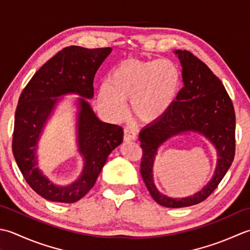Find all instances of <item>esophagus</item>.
<instances>
[{
	"label": "esophagus",
	"instance_id": "1",
	"mask_svg": "<svg viewBox=\"0 0 250 250\" xmlns=\"http://www.w3.org/2000/svg\"><path fill=\"white\" fill-rule=\"evenodd\" d=\"M137 139V134L134 128L131 127H127L124 130V140L125 141H134Z\"/></svg>",
	"mask_w": 250,
	"mask_h": 250
}]
</instances>
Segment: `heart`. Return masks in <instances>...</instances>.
<instances>
[{
  "label": "heart",
  "mask_w": 250,
  "mask_h": 250,
  "mask_svg": "<svg viewBox=\"0 0 250 250\" xmlns=\"http://www.w3.org/2000/svg\"><path fill=\"white\" fill-rule=\"evenodd\" d=\"M181 86L179 68L170 60L122 61L111 70L108 85L99 89V101L109 114L121 118L131 101L136 119L152 123L164 116L175 103Z\"/></svg>",
  "instance_id": "b5f03b06"
}]
</instances>
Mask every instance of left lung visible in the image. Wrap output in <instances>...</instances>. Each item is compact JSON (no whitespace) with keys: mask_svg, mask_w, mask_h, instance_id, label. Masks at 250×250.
<instances>
[{"mask_svg":"<svg viewBox=\"0 0 250 250\" xmlns=\"http://www.w3.org/2000/svg\"><path fill=\"white\" fill-rule=\"evenodd\" d=\"M182 67L183 87L167 113L140 131V172L147 191L160 205L180 208L205 201L230 168L235 154V112L225 86L212 71L188 50H176ZM187 131L203 134L215 146L217 166L211 181L195 195L171 199L156 189L153 164L158 147L174 135Z\"/></svg>","mask_w":250,"mask_h":250,"instance_id":"obj_1","label":"left lung"}]
</instances>
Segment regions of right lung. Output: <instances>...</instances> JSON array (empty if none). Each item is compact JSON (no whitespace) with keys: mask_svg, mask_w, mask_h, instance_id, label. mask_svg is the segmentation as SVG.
Here are the masks:
<instances>
[{"mask_svg":"<svg viewBox=\"0 0 250 250\" xmlns=\"http://www.w3.org/2000/svg\"><path fill=\"white\" fill-rule=\"evenodd\" d=\"M111 47L68 46L41 67L22 90L15 113L13 153L28 185L45 200L74 203L94 187L109 154L123 141L121 126L97 118L86 99L94 97V78ZM76 93L78 101V146L84 168L79 179L69 186L55 185L37 167L36 146L43 125L59 97Z\"/></svg>","mask_w":250,"mask_h":250,"instance_id":"obj_1","label":"right lung"}]
</instances>
